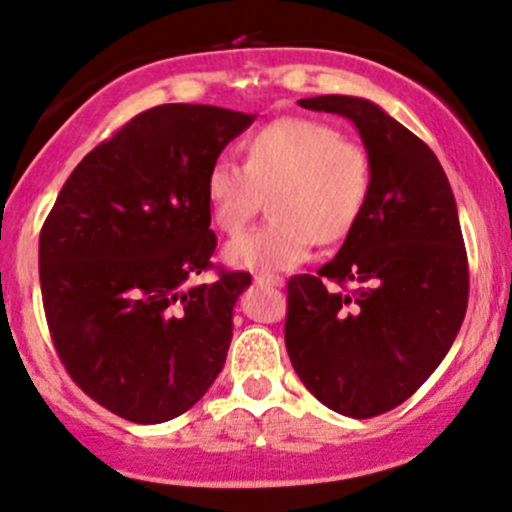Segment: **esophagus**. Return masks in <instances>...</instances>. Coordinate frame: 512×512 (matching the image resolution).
I'll return each instance as SVG.
<instances>
[{"mask_svg":"<svg viewBox=\"0 0 512 512\" xmlns=\"http://www.w3.org/2000/svg\"><path fill=\"white\" fill-rule=\"evenodd\" d=\"M254 283L256 285H268V288H283L285 280L280 276H266V273H258V276H254Z\"/></svg>","mask_w":512,"mask_h":512,"instance_id":"esophagus-1","label":"esophagus"}]
</instances>
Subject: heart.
<instances>
[{
	"label": "heart",
	"mask_w": 512,
	"mask_h": 512,
	"mask_svg": "<svg viewBox=\"0 0 512 512\" xmlns=\"http://www.w3.org/2000/svg\"><path fill=\"white\" fill-rule=\"evenodd\" d=\"M371 192L366 148L342 139L334 126L288 117L246 141L244 163L222 156L207 170L205 195L219 232L239 234L263 197L271 222L227 246L236 268L283 273L307 261L317 239H344Z\"/></svg>",
	"instance_id": "heart-1"
}]
</instances>
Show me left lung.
<instances>
[{
	"label": "left lung",
	"mask_w": 512,
	"mask_h": 512,
	"mask_svg": "<svg viewBox=\"0 0 512 512\" xmlns=\"http://www.w3.org/2000/svg\"><path fill=\"white\" fill-rule=\"evenodd\" d=\"M346 117L371 161V192L317 276L288 280L285 346L305 388L339 415L376 417L410 398L452 349L469 302L454 192L425 141L364 97L298 100ZM356 282L354 294L326 283Z\"/></svg>",
	"instance_id": "left-lung-1"
}]
</instances>
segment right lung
<instances>
[{
	"label": "right lung",
	"instance_id": "add662e5",
	"mask_svg": "<svg viewBox=\"0 0 512 512\" xmlns=\"http://www.w3.org/2000/svg\"><path fill=\"white\" fill-rule=\"evenodd\" d=\"M256 114L161 104L92 148L38 241L53 344L78 386L124 420L190 410L227 361L249 273L212 266L207 170Z\"/></svg>",
	"mask_w": 512,
	"mask_h": 512
}]
</instances>
